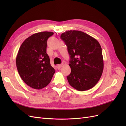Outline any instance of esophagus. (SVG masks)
<instances>
[{
    "mask_svg": "<svg viewBox=\"0 0 126 126\" xmlns=\"http://www.w3.org/2000/svg\"><path fill=\"white\" fill-rule=\"evenodd\" d=\"M62 67V64H58V65H57V68H58V69H60V68Z\"/></svg>",
    "mask_w": 126,
    "mask_h": 126,
    "instance_id": "1",
    "label": "esophagus"
}]
</instances>
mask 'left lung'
I'll list each match as a JSON object with an SVG mask.
<instances>
[{
    "label": "left lung",
    "mask_w": 126,
    "mask_h": 126,
    "mask_svg": "<svg viewBox=\"0 0 126 126\" xmlns=\"http://www.w3.org/2000/svg\"><path fill=\"white\" fill-rule=\"evenodd\" d=\"M67 46L71 72L67 78L69 85L79 91L96 85L102 75L104 61L99 42L78 30H68L60 36Z\"/></svg>",
    "instance_id": "left-lung-1"
}]
</instances>
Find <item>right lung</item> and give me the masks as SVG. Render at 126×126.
I'll use <instances>...</instances> for the list:
<instances>
[{"instance_id": "obj_1", "label": "right lung", "mask_w": 126, "mask_h": 126, "mask_svg": "<svg viewBox=\"0 0 126 126\" xmlns=\"http://www.w3.org/2000/svg\"><path fill=\"white\" fill-rule=\"evenodd\" d=\"M54 32H43L30 36L22 43L16 57V66L25 83L41 89L50 82L55 70L46 53L47 41Z\"/></svg>"}]
</instances>
